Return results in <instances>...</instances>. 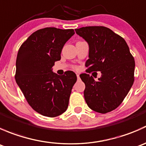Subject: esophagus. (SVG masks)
<instances>
[{"instance_id": "esophagus-1", "label": "esophagus", "mask_w": 146, "mask_h": 146, "mask_svg": "<svg viewBox=\"0 0 146 146\" xmlns=\"http://www.w3.org/2000/svg\"><path fill=\"white\" fill-rule=\"evenodd\" d=\"M76 76H77L78 79H80V75H79V74H77V75H76Z\"/></svg>"}]
</instances>
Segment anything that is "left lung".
Returning <instances> with one entry per match:
<instances>
[{
	"label": "left lung",
	"mask_w": 146,
	"mask_h": 146,
	"mask_svg": "<svg viewBox=\"0 0 146 146\" xmlns=\"http://www.w3.org/2000/svg\"><path fill=\"white\" fill-rule=\"evenodd\" d=\"M75 30L89 44L87 72L102 73L98 81L87 73L80 75L85 85V102L97 112L111 111L121 104L133 85L134 58L123 38L109 28L90 26Z\"/></svg>",
	"instance_id": "1"
}]
</instances>
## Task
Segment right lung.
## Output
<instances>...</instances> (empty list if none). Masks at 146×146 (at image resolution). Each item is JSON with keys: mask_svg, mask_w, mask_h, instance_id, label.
Segmentation results:
<instances>
[{"mask_svg": "<svg viewBox=\"0 0 146 146\" xmlns=\"http://www.w3.org/2000/svg\"><path fill=\"white\" fill-rule=\"evenodd\" d=\"M74 34L73 29L46 27L32 33L19 48L16 82L31 107L45 117H57L68 106L77 76L70 70L58 76L51 68Z\"/></svg>", "mask_w": 146, "mask_h": 146, "instance_id": "right-lung-1", "label": "right lung"}]
</instances>
